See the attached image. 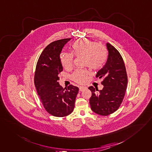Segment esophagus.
I'll use <instances>...</instances> for the list:
<instances>
[{
	"label": "esophagus",
	"mask_w": 152,
	"mask_h": 152,
	"mask_svg": "<svg viewBox=\"0 0 152 152\" xmlns=\"http://www.w3.org/2000/svg\"><path fill=\"white\" fill-rule=\"evenodd\" d=\"M85 88H86V87H84V86H80L79 87V91H82L84 90Z\"/></svg>",
	"instance_id": "esophagus-1"
}]
</instances>
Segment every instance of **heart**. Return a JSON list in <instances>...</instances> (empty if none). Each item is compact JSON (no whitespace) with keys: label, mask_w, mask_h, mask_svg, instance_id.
<instances>
[{"label":"heart","mask_w":152,"mask_h":152,"mask_svg":"<svg viewBox=\"0 0 152 152\" xmlns=\"http://www.w3.org/2000/svg\"><path fill=\"white\" fill-rule=\"evenodd\" d=\"M72 53L77 57L83 56L84 66L97 70L105 64L108 58L106 48L95 41L87 39H80L75 42L71 47ZM61 62L64 68L69 70L73 65L74 56L72 53H62L60 56ZM89 71L87 69H77L72 75V79L78 83H84L88 79Z\"/></svg>","instance_id":"obj_1"}]
</instances>
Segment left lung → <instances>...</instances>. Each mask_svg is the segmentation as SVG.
Masks as SVG:
<instances>
[{
  "label": "left lung",
  "mask_w": 152,
  "mask_h": 152,
  "mask_svg": "<svg viewBox=\"0 0 152 152\" xmlns=\"http://www.w3.org/2000/svg\"><path fill=\"white\" fill-rule=\"evenodd\" d=\"M108 57L106 64L96 75L102 78L103 88L97 92L98 88L90 86L92 95L90 104L95 113L107 116L115 112L124 100L128 84L126 68L122 56L110 44H107Z\"/></svg>",
  "instance_id": "obj_1"
}]
</instances>
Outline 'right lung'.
<instances>
[{"label": "right lung", "instance_id": "1", "mask_svg": "<svg viewBox=\"0 0 152 152\" xmlns=\"http://www.w3.org/2000/svg\"><path fill=\"white\" fill-rule=\"evenodd\" d=\"M70 39L57 40L47 45L39 57L35 72L34 84L41 101L45 110L56 117H66L73 112L79 92L76 86L70 84L64 89L58 82L63 70L60 53Z\"/></svg>", "mask_w": 152, "mask_h": 152}]
</instances>
